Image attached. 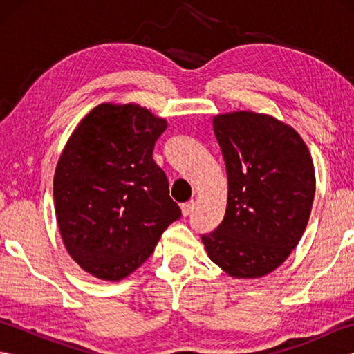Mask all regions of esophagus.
I'll list each match as a JSON object with an SVG mask.
<instances>
[{"instance_id":"esophagus-1","label":"esophagus","mask_w":354,"mask_h":354,"mask_svg":"<svg viewBox=\"0 0 354 354\" xmlns=\"http://www.w3.org/2000/svg\"><path fill=\"white\" fill-rule=\"evenodd\" d=\"M193 207H194V202L193 201H189V202H185V204H183L181 205L183 216H189L193 212Z\"/></svg>"}]
</instances>
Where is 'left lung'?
Listing matches in <instances>:
<instances>
[{"label":"left lung","instance_id":"left-lung-1","mask_svg":"<svg viewBox=\"0 0 354 354\" xmlns=\"http://www.w3.org/2000/svg\"><path fill=\"white\" fill-rule=\"evenodd\" d=\"M228 176L227 212L202 234L208 257L236 278H259L295 250L309 222L315 170L295 129L266 114L213 118Z\"/></svg>","mask_w":354,"mask_h":354}]
</instances>
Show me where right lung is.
<instances>
[{"label": "right lung", "mask_w": 354, "mask_h": 354, "mask_svg": "<svg viewBox=\"0 0 354 354\" xmlns=\"http://www.w3.org/2000/svg\"><path fill=\"white\" fill-rule=\"evenodd\" d=\"M165 129L164 118L140 104L102 103L59 158L53 183L59 231L71 259L97 278L132 274L181 217L152 156Z\"/></svg>", "instance_id": "right-lung-1"}]
</instances>
